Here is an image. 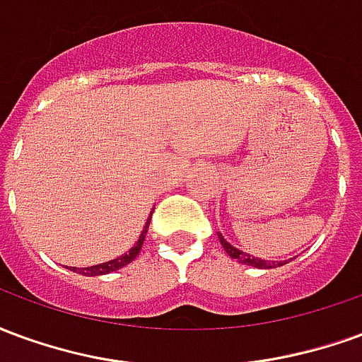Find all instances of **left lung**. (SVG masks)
Returning <instances> with one entry per match:
<instances>
[{
    "label": "left lung",
    "mask_w": 362,
    "mask_h": 362,
    "mask_svg": "<svg viewBox=\"0 0 362 362\" xmlns=\"http://www.w3.org/2000/svg\"><path fill=\"white\" fill-rule=\"evenodd\" d=\"M217 236H219L221 246L225 248V252H227L230 258L236 259L238 264H244V266H252V267H259V269H272V267L283 266V262H267V259L254 258V256H250V254H246V252L235 248L233 244H228L227 240L223 238V235H221V233H217ZM285 264H287V262H285Z\"/></svg>",
    "instance_id": "obj_1"
}]
</instances>
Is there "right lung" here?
Wrapping results in <instances>:
<instances>
[{"label":"right lung","instance_id":"add662e5","mask_svg":"<svg viewBox=\"0 0 362 362\" xmlns=\"http://www.w3.org/2000/svg\"><path fill=\"white\" fill-rule=\"evenodd\" d=\"M151 215H153V211H151ZM149 223H151V217L147 219V223H145V227H143V233L139 235V240H137L134 248H132L129 252H126L124 256H119V258L116 259H110V262H104V264H98V266L74 267V272L81 273V275H89V277H96V275H104V273L116 272V269H122V267L127 266V264H132V262L137 258L139 250H141L143 240H145V235H147V228H149Z\"/></svg>","mask_w":362,"mask_h":362}]
</instances>
